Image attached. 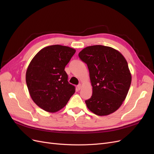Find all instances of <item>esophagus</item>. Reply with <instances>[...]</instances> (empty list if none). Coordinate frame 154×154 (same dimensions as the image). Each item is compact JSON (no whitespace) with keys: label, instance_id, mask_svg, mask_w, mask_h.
<instances>
[{"label":"esophagus","instance_id":"esophagus-1","mask_svg":"<svg viewBox=\"0 0 154 154\" xmlns=\"http://www.w3.org/2000/svg\"><path fill=\"white\" fill-rule=\"evenodd\" d=\"M82 88V85L81 84H79L78 86H77V89L78 90H80Z\"/></svg>","mask_w":154,"mask_h":154}]
</instances>
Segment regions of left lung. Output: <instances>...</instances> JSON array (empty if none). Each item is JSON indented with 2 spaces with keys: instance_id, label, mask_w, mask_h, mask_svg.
Masks as SVG:
<instances>
[{
  "instance_id": "8db88e82",
  "label": "left lung",
  "mask_w": 154,
  "mask_h": 154,
  "mask_svg": "<svg viewBox=\"0 0 154 154\" xmlns=\"http://www.w3.org/2000/svg\"><path fill=\"white\" fill-rule=\"evenodd\" d=\"M89 71L92 94L85 101L97 116L114 112L123 104L132 82L128 63L119 51L101 45L88 46L78 54Z\"/></svg>"
}]
</instances>
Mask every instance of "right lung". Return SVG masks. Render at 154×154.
Instances as JSON below:
<instances>
[{
	"label": "right lung",
	"mask_w": 154,
	"mask_h": 154,
	"mask_svg": "<svg viewBox=\"0 0 154 154\" xmlns=\"http://www.w3.org/2000/svg\"><path fill=\"white\" fill-rule=\"evenodd\" d=\"M76 52L67 46L53 45L42 49L32 59L26 74L31 97L48 112L63 109L75 92L69 83L65 67Z\"/></svg>",
	"instance_id": "add662e5"
}]
</instances>
